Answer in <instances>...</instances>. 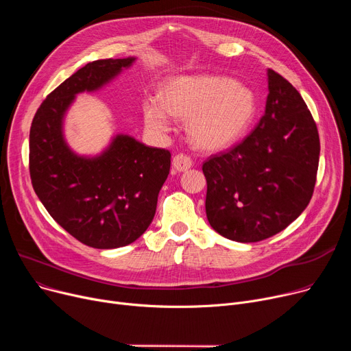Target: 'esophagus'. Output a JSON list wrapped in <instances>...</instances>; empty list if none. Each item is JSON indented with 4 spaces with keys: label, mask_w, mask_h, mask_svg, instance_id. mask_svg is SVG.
<instances>
[{
    "label": "esophagus",
    "mask_w": 351,
    "mask_h": 351,
    "mask_svg": "<svg viewBox=\"0 0 351 351\" xmlns=\"http://www.w3.org/2000/svg\"><path fill=\"white\" fill-rule=\"evenodd\" d=\"M172 166L179 172L188 171L192 166V159L185 154H178V155H175V158L172 160Z\"/></svg>",
    "instance_id": "34e87169"
}]
</instances>
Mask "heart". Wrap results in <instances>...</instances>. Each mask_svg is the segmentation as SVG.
Segmentation results:
<instances>
[{"mask_svg": "<svg viewBox=\"0 0 351 351\" xmlns=\"http://www.w3.org/2000/svg\"><path fill=\"white\" fill-rule=\"evenodd\" d=\"M256 110L253 92L223 77L178 78L165 88L163 102L149 99L143 114L147 126L168 131L171 115L189 119L191 141L206 151H217L243 134Z\"/></svg>", "mask_w": 351, "mask_h": 351, "instance_id": "1", "label": "heart"}]
</instances>
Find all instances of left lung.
Masks as SVG:
<instances>
[{
	"label": "left lung",
	"instance_id": "obj_1",
	"mask_svg": "<svg viewBox=\"0 0 351 351\" xmlns=\"http://www.w3.org/2000/svg\"><path fill=\"white\" fill-rule=\"evenodd\" d=\"M265 114L226 152L205 160L206 216L226 239L261 242L307 208L316 185L320 139L299 90L269 69Z\"/></svg>",
	"mask_w": 351,
	"mask_h": 351
}]
</instances>
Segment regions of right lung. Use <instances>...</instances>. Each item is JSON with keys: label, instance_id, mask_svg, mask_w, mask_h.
I'll list each match as a JSON object with an SVG mask.
<instances>
[{"label": "right lung", "instance_id": "add662e5", "mask_svg": "<svg viewBox=\"0 0 351 351\" xmlns=\"http://www.w3.org/2000/svg\"><path fill=\"white\" fill-rule=\"evenodd\" d=\"M134 61L86 64L43 101L29 129V176L36 196L55 222L95 249L126 246L151 225L171 152L118 135L101 156L82 158L65 143L62 118L78 92L101 88Z\"/></svg>", "mask_w": 351, "mask_h": 351}]
</instances>
